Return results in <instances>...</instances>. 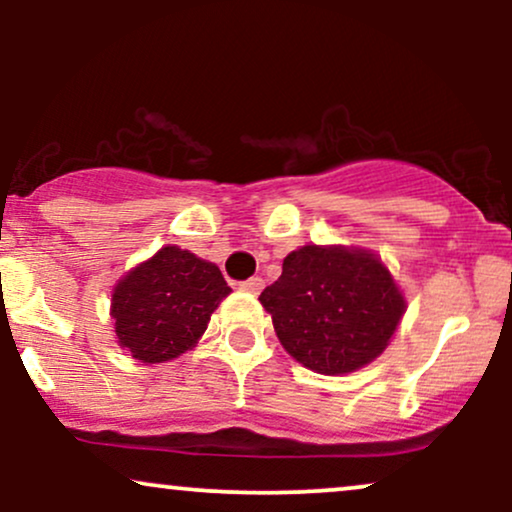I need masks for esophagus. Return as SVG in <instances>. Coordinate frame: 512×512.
<instances>
[{"instance_id":"1","label":"esophagus","mask_w":512,"mask_h":512,"mask_svg":"<svg viewBox=\"0 0 512 512\" xmlns=\"http://www.w3.org/2000/svg\"><path fill=\"white\" fill-rule=\"evenodd\" d=\"M240 289L248 291V293H260L264 289V281L260 279V276H252V279L243 281V284H240Z\"/></svg>"}]
</instances>
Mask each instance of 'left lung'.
<instances>
[{"mask_svg":"<svg viewBox=\"0 0 512 512\" xmlns=\"http://www.w3.org/2000/svg\"><path fill=\"white\" fill-rule=\"evenodd\" d=\"M260 301L284 349L325 375L351 373L383 354L404 313L378 257L317 245L291 252Z\"/></svg>","mask_w":512,"mask_h":512,"instance_id":"1","label":"left lung"}]
</instances>
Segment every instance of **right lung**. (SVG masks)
I'll return each instance as SVG.
<instances>
[{
	"mask_svg": "<svg viewBox=\"0 0 512 512\" xmlns=\"http://www.w3.org/2000/svg\"><path fill=\"white\" fill-rule=\"evenodd\" d=\"M228 293L216 264L175 245L161 248L115 286L117 342L142 363L178 358L197 344Z\"/></svg>",
	"mask_w": 512,
	"mask_h": 512,
	"instance_id": "obj_1",
	"label": "right lung"
}]
</instances>
